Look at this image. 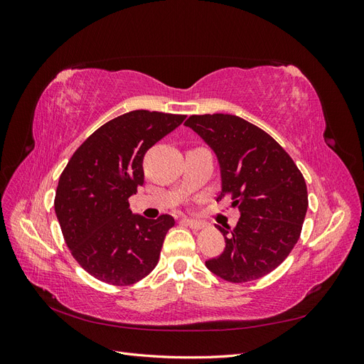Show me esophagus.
Here are the masks:
<instances>
[{
	"mask_svg": "<svg viewBox=\"0 0 364 364\" xmlns=\"http://www.w3.org/2000/svg\"><path fill=\"white\" fill-rule=\"evenodd\" d=\"M183 223L188 225L191 229H202L205 226L203 222H199V220H193V218H185Z\"/></svg>",
	"mask_w": 364,
	"mask_h": 364,
	"instance_id": "34e87169",
	"label": "esophagus"
}]
</instances>
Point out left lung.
<instances>
[{
	"mask_svg": "<svg viewBox=\"0 0 364 364\" xmlns=\"http://www.w3.org/2000/svg\"><path fill=\"white\" fill-rule=\"evenodd\" d=\"M185 126L215 153L222 176L217 200L229 194L240 211L232 230L218 228L226 247L206 267L234 284L266 277L299 240L308 208L302 173L269 134L237 115H191Z\"/></svg>",
	"mask_w": 364,
	"mask_h": 364,
	"instance_id": "1",
	"label": "left lung"
}]
</instances>
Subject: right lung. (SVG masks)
<instances>
[{
    "label": "right lung",
    "mask_w": 364,
    "mask_h": 364,
    "mask_svg": "<svg viewBox=\"0 0 364 364\" xmlns=\"http://www.w3.org/2000/svg\"><path fill=\"white\" fill-rule=\"evenodd\" d=\"M186 115L132 111L98 127L62 171L54 211L73 257L94 278L130 285L156 267L174 218L130 211L144 183L142 159Z\"/></svg>",
    "instance_id": "right-lung-1"
}]
</instances>
